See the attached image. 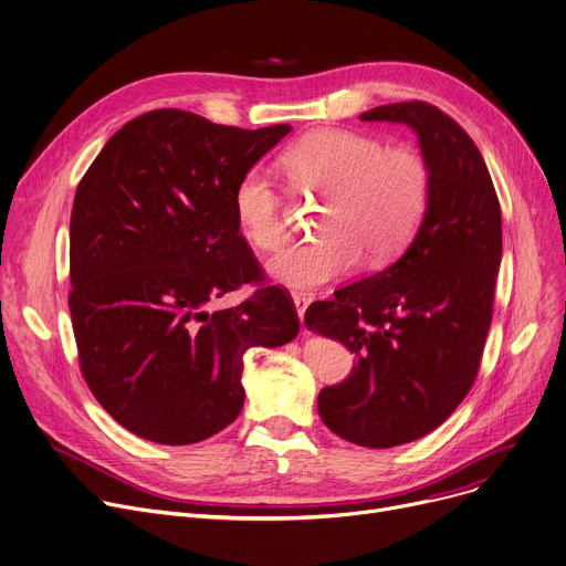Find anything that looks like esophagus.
Returning <instances> with one entry per match:
<instances>
[{"label":"esophagus","instance_id":"esophagus-1","mask_svg":"<svg viewBox=\"0 0 566 566\" xmlns=\"http://www.w3.org/2000/svg\"><path fill=\"white\" fill-rule=\"evenodd\" d=\"M294 306H296L298 319L303 322V315H306V308L311 306V296H306V294H294ZM303 331H306V326H303Z\"/></svg>","mask_w":566,"mask_h":566}]
</instances>
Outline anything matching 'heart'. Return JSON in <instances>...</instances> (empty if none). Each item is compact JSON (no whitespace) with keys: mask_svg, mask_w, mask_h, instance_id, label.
<instances>
[{"mask_svg":"<svg viewBox=\"0 0 566 566\" xmlns=\"http://www.w3.org/2000/svg\"><path fill=\"white\" fill-rule=\"evenodd\" d=\"M292 186L326 199L315 242L287 247L270 260L276 283L311 290L369 258H389L410 240L430 197L426 158L410 147H385L378 138L319 128L283 154ZM235 222L258 251H276L287 240L285 206L265 171L249 169L233 192Z\"/></svg>","mask_w":566,"mask_h":566,"instance_id":"1","label":"heart"}]
</instances>
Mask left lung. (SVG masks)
I'll return each instance as SVG.
<instances>
[{
	"label": "left lung",
	"mask_w": 566,
	"mask_h": 566,
	"mask_svg": "<svg viewBox=\"0 0 566 566\" xmlns=\"http://www.w3.org/2000/svg\"><path fill=\"white\" fill-rule=\"evenodd\" d=\"M365 122L412 126L430 169L423 222L382 272L315 301L306 326L358 358L324 387L322 421L369 449L415 442L444 423L481 369L501 265V203L490 169L464 128L428 102L385 104Z\"/></svg>",
	"instance_id": "obj_1"
}]
</instances>
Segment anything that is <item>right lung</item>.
<instances>
[{"label":"right lung","instance_id":"obj_1","mask_svg":"<svg viewBox=\"0 0 566 566\" xmlns=\"http://www.w3.org/2000/svg\"><path fill=\"white\" fill-rule=\"evenodd\" d=\"M287 124L247 128L158 108L126 122L78 181L67 306L99 406L156 444H195L242 410V356L298 335L285 287L242 238L233 192ZM244 282L240 307L209 303Z\"/></svg>","mask_w":566,"mask_h":566}]
</instances>
